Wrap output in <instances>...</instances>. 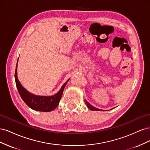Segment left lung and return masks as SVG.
I'll return each instance as SVG.
<instances>
[{
	"label": "left lung",
	"mask_w": 150,
	"mask_h": 150,
	"mask_svg": "<svg viewBox=\"0 0 150 150\" xmlns=\"http://www.w3.org/2000/svg\"><path fill=\"white\" fill-rule=\"evenodd\" d=\"M85 103H86V105H87V106L88 107V108L90 109L91 110H93V111H103V110H99V109H98V108H95V107L93 106L92 105H91V104H90L88 101H85Z\"/></svg>",
	"instance_id": "left-lung-1"
}]
</instances>
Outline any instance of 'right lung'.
Segmentation results:
<instances>
[{
  "instance_id": "1",
  "label": "right lung",
  "mask_w": 150,
  "mask_h": 150,
  "mask_svg": "<svg viewBox=\"0 0 150 150\" xmlns=\"http://www.w3.org/2000/svg\"><path fill=\"white\" fill-rule=\"evenodd\" d=\"M17 63L16 65V72H15L16 84L18 92H19L21 98L22 99V100L24 101V103L29 108L35 111L49 112V111H53L54 110H55L59 105V103L61 99L63 91H64L65 86L69 79L66 82L63 84L59 91L55 95H54V96H35V95L29 93L28 91H27L26 89H25L21 86L19 80L17 79Z\"/></svg>"
}]
</instances>
